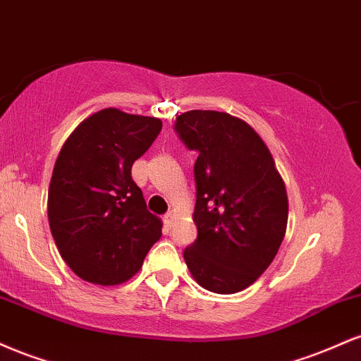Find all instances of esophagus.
I'll return each instance as SVG.
<instances>
[{
  "label": "esophagus",
  "instance_id": "esophagus-1",
  "mask_svg": "<svg viewBox=\"0 0 361 361\" xmlns=\"http://www.w3.org/2000/svg\"><path fill=\"white\" fill-rule=\"evenodd\" d=\"M175 219H176L175 212H168L163 217V221H164V224H166V227H173V224H175Z\"/></svg>",
  "mask_w": 361,
  "mask_h": 361
}]
</instances>
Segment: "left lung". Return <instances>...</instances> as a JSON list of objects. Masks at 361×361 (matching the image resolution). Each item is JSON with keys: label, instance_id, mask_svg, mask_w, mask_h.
Returning a JSON list of instances; mask_svg holds the SVG:
<instances>
[{"label": "left lung", "instance_id": "obj_1", "mask_svg": "<svg viewBox=\"0 0 361 361\" xmlns=\"http://www.w3.org/2000/svg\"><path fill=\"white\" fill-rule=\"evenodd\" d=\"M175 130L198 152L193 175L197 241L183 251L200 287L215 293L247 288L275 259L285 238L288 198L267 144L244 120L190 110Z\"/></svg>", "mask_w": 361, "mask_h": 361}]
</instances>
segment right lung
<instances>
[{
  "instance_id": "1",
  "label": "right lung",
  "mask_w": 361,
  "mask_h": 361,
  "mask_svg": "<svg viewBox=\"0 0 361 361\" xmlns=\"http://www.w3.org/2000/svg\"><path fill=\"white\" fill-rule=\"evenodd\" d=\"M163 122L103 109L74 128L49 186V226L68 267L90 283L118 285L135 275L159 241V217L147 210L130 175Z\"/></svg>"
}]
</instances>
